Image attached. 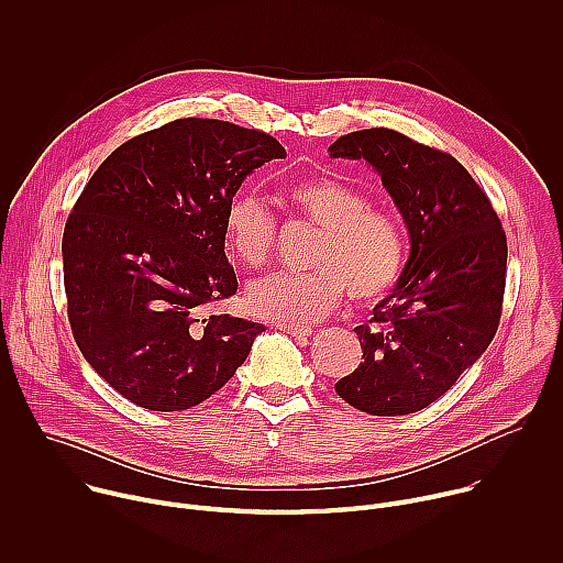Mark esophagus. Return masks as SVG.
Wrapping results in <instances>:
<instances>
[{"instance_id": "esophagus-1", "label": "esophagus", "mask_w": 563, "mask_h": 563, "mask_svg": "<svg viewBox=\"0 0 563 563\" xmlns=\"http://www.w3.org/2000/svg\"><path fill=\"white\" fill-rule=\"evenodd\" d=\"M276 328L285 334H291V336H298V339H307L311 336V328H305V325H291V323H276Z\"/></svg>"}]
</instances>
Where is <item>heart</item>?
<instances>
[{
    "mask_svg": "<svg viewBox=\"0 0 563 563\" xmlns=\"http://www.w3.org/2000/svg\"><path fill=\"white\" fill-rule=\"evenodd\" d=\"M291 205L323 235L311 250L309 274L276 272L247 287L250 309L278 323H311L336 307L345 291L356 302L383 298L406 265V235L398 220L369 207L354 187L316 178L289 189ZM231 254L250 267L263 265L274 250L276 218L254 191H238L224 211Z\"/></svg>",
    "mask_w": 563,
    "mask_h": 563,
    "instance_id": "heart-1",
    "label": "heart"
}]
</instances>
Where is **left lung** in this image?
<instances>
[{
    "label": "left lung",
    "mask_w": 563,
    "mask_h": 563,
    "mask_svg": "<svg viewBox=\"0 0 563 563\" xmlns=\"http://www.w3.org/2000/svg\"><path fill=\"white\" fill-rule=\"evenodd\" d=\"M332 157L365 159L410 233L391 294L354 328L363 363L334 389L374 417H404L441 398L497 334L508 243L488 196L461 163L391 129L341 135Z\"/></svg>",
    "instance_id": "1"
}]
</instances>
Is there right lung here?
<instances>
[{
    "label": "right lung",
    "instance_id": "obj_1",
    "mask_svg": "<svg viewBox=\"0 0 563 563\" xmlns=\"http://www.w3.org/2000/svg\"><path fill=\"white\" fill-rule=\"evenodd\" d=\"M267 133L185 118L118 146L62 238L75 343L131 404L189 410L245 363L265 325L205 313L238 289L224 211L254 169L285 157Z\"/></svg>",
    "mask_w": 563,
    "mask_h": 563
}]
</instances>
